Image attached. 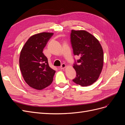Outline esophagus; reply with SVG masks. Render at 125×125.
Instances as JSON below:
<instances>
[{"mask_svg":"<svg viewBox=\"0 0 125 125\" xmlns=\"http://www.w3.org/2000/svg\"><path fill=\"white\" fill-rule=\"evenodd\" d=\"M66 67V65L65 63H62V65H61V66H60V68L61 69H63L64 68H65Z\"/></svg>","mask_w":125,"mask_h":125,"instance_id":"esophagus-1","label":"esophagus"}]
</instances>
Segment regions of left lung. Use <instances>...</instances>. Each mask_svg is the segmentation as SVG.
Wrapping results in <instances>:
<instances>
[{
	"mask_svg": "<svg viewBox=\"0 0 125 125\" xmlns=\"http://www.w3.org/2000/svg\"><path fill=\"white\" fill-rule=\"evenodd\" d=\"M70 42L74 55L80 57L74 61L76 77L73 81L82 86L92 84L99 78L103 66V51L99 41L84 30H73Z\"/></svg>",
	"mask_w": 125,
	"mask_h": 125,
	"instance_id": "1",
	"label": "left lung"
}]
</instances>
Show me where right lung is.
<instances>
[{
  "label": "right lung",
  "mask_w": 125,
  "mask_h": 125,
  "mask_svg": "<svg viewBox=\"0 0 125 125\" xmlns=\"http://www.w3.org/2000/svg\"><path fill=\"white\" fill-rule=\"evenodd\" d=\"M54 33L43 32L31 36L21 51L19 65L25 81L30 86L42 90L50 85L55 71L49 66L44 48Z\"/></svg>",
  "instance_id": "1"
}]
</instances>
